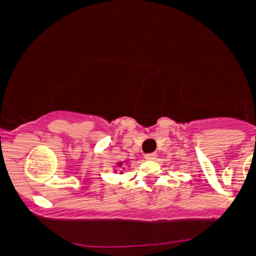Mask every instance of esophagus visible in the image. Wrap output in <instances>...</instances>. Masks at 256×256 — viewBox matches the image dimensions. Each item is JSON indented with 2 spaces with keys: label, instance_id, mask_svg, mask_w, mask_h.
Segmentation results:
<instances>
[{
  "label": "esophagus",
  "instance_id": "1",
  "mask_svg": "<svg viewBox=\"0 0 256 256\" xmlns=\"http://www.w3.org/2000/svg\"><path fill=\"white\" fill-rule=\"evenodd\" d=\"M156 156H158V155L154 154V152H152V154H146V155H144L146 160H149V161L155 160V158H156Z\"/></svg>",
  "mask_w": 256,
  "mask_h": 256
}]
</instances>
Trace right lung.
Returning a JSON list of instances; mask_svg holds the SVG:
<instances>
[{
	"mask_svg": "<svg viewBox=\"0 0 256 256\" xmlns=\"http://www.w3.org/2000/svg\"><path fill=\"white\" fill-rule=\"evenodd\" d=\"M124 164H128V161H120V162L116 164V167H119V168H120V167H122V166H125ZM122 170H125V168H122ZM114 172H116V171H114ZM120 173H122V171L120 172Z\"/></svg>",
	"mask_w": 256,
	"mask_h": 256,
	"instance_id": "1",
	"label": "right lung"
}]
</instances>
